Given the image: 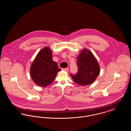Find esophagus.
<instances>
[{
    "label": "esophagus",
    "mask_w": 131,
    "mask_h": 131,
    "mask_svg": "<svg viewBox=\"0 0 131 131\" xmlns=\"http://www.w3.org/2000/svg\"><path fill=\"white\" fill-rule=\"evenodd\" d=\"M62 70H63V71H67V72H68V71H69V69L67 68H63L62 69Z\"/></svg>",
    "instance_id": "34e87169"
}]
</instances>
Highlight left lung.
I'll return each mask as SVG.
<instances>
[{"label": "left lung", "instance_id": "obj_1", "mask_svg": "<svg viewBox=\"0 0 131 131\" xmlns=\"http://www.w3.org/2000/svg\"><path fill=\"white\" fill-rule=\"evenodd\" d=\"M78 73L71 74L73 81L80 85L85 86L93 83L100 74L99 64L92 52L84 48L81 50L77 58Z\"/></svg>", "mask_w": 131, "mask_h": 131}]
</instances>
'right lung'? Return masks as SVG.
I'll return each instance as SVG.
<instances>
[{"label":"right lung","mask_w":131,"mask_h":131,"mask_svg":"<svg viewBox=\"0 0 131 131\" xmlns=\"http://www.w3.org/2000/svg\"><path fill=\"white\" fill-rule=\"evenodd\" d=\"M61 69L52 60V51L45 47L40 50L31 64L30 74L33 82L39 86L46 87L54 80Z\"/></svg>","instance_id":"right-lung-1"}]
</instances>
